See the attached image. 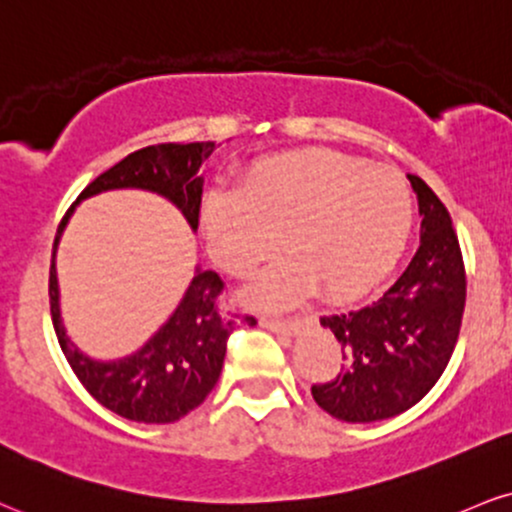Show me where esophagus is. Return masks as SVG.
Masks as SVG:
<instances>
[{"mask_svg": "<svg viewBox=\"0 0 512 512\" xmlns=\"http://www.w3.org/2000/svg\"><path fill=\"white\" fill-rule=\"evenodd\" d=\"M260 324L264 329L269 331H276V334H288V336H295L300 329V322L298 319H272V317H262Z\"/></svg>", "mask_w": 512, "mask_h": 512, "instance_id": "obj_1", "label": "esophagus"}]
</instances>
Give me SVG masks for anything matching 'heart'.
I'll use <instances>...</instances> for the list:
<instances>
[{
	"label": "heart",
	"instance_id": "heart-1",
	"mask_svg": "<svg viewBox=\"0 0 512 512\" xmlns=\"http://www.w3.org/2000/svg\"><path fill=\"white\" fill-rule=\"evenodd\" d=\"M412 193L389 166L326 150L262 157L243 190H212L200 224L219 267L248 274L279 252L291 260L250 286L262 305H291L322 286L329 298H355L391 272L410 238Z\"/></svg>",
	"mask_w": 512,
	"mask_h": 512
}]
</instances>
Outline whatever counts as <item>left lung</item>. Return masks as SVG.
Returning <instances> with one entry per match:
<instances>
[{"label":"left lung","instance_id":"1","mask_svg":"<svg viewBox=\"0 0 512 512\" xmlns=\"http://www.w3.org/2000/svg\"><path fill=\"white\" fill-rule=\"evenodd\" d=\"M420 205V248L372 305L319 322L341 343V372L312 386L331 417L365 424L396 417L432 391L458 343L465 264L453 221L420 176H408Z\"/></svg>","mask_w":512,"mask_h":512}]
</instances>
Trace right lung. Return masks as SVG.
Masks as SVG:
<instances>
[{
	"mask_svg": "<svg viewBox=\"0 0 512 512\" xmlns=\"http://www.w3.org/2000/svg\"><path fill=\"white\" fill-rule=\"evenodd\" d=\"M212 152L214 143H164L143 147L123 157L78 195L66 217L61 219L54 238L52 267H49V310H52L59 346L90 396L126 420L169 424L195 410L219 381L226 341L240 317L219 310L217 300L224 291L219 274L195 267L193 281L183 293L174 315L159 326L143 348L116 360H97L85 355L66 334L61 319L57 279L61 233L80 200L121 188L150 190L166 197L171 205L181 209L190 229L197 231L202 202L200 166ZM243 322L255 324V317H243Z\"/></svg>",
	"mask_w": 512,
	"mask_h": 512,
	"instance_id": "1",
	"label": "right lung"
}]
</instances>
